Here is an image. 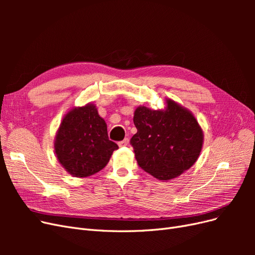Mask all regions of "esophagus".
Returning <instances> with one entry per match:
<instances>
[{"instance_id":"esophagus-1","label":"esophagus","mask_w":255,"mask_h":255,"mask_svg":"<svg viewBox=\"0 0 255 255\" xmlns=\"http://www.w3.org/2000/svg\"><path fill=\"white\" fill-rule=\"evenodd\" d=\"M128 142H129L128 138H126V139H123V140L120 141L118 144H119V146H121V148H123V146H127V145L128 144Z\"/></svg>"}]
</instances>
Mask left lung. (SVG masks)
<instances>
[{"label":"left lung","mask_w":255,"mask_h":255,"mask_svg":"<svg viewBox=\"0 0 255 255\" xmlns=\"http://www.w3.org/2000/svg\"><path fill=\"white\" fill-rule=\"evenodd\" d=\"M137 133L130 139L141 169L160 181L181 175L194 165L201 153L204 134L189 110L166 99L163 110L143 105L134 112Z\"/></svg>","instance_id":"left-lung-1"}]
</instances>
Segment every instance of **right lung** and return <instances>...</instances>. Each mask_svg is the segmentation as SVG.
Returning a JSON list of instances; mask_svg holds the SVG:
<instances>
[{"label": "right lung", "instance_id": "1", "mask_svg": "<svg viewBox=\"0 0 255 255\" xmlns=\"http://www.w3.org/2000/svg\"><path fill=\"white\" fill-rule=\"evenodd\" d=\"M117 149V143L109 139L106 122L94 103L72 107L61 120L54 140L59 164L75 177L101 171Z\"/></svg>", "mask_w": 255, "mask_h": 255}]
</instances>
